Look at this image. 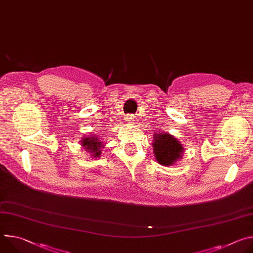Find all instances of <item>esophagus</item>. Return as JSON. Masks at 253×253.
<instances>
[{
	"label": "esophagus",
	"instance_id": "obj_1",
	"mask_svg": "<svg viewBox=\"0 0 253 253\" xmlns=\"http://www.w3.org/2000/svg\"><path fill=\"white\" fill-rule=\"evenodd\" d=\"M125 120H126L127 122L131 123V122H133V121H134V116H133L132 114H129V115H127V116H126Z\"/></svg>",
	"mask_w": 253,
	"mask_h": 253
}]
</instances>
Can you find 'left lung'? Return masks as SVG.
Instances as JSON below:
<instances>
[{
	"label": "left lung",
	"mask_w": 253,
	"mask_h": 253,
	"mask_svg": "<svg viewBox=\"0 0 253 253\" xmlns=\"http://www.w3.org/2000/svg\"><path fill=\"white\" fill-rule=\"evenodd\" d=\"M153 147L157 161L164 166L172 165L177 159L181 158L183 152V147L179 141L167 133H160L155 136Z\"/></svg>",
	"instance_id": "1"
}]
</instances>
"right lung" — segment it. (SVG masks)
Masks as SVG:
<instances>
[{
    "label": "right lung",
    "mask_w": 253,
    "mask_h": 253,
    "mask_svg": "<svg viewBox=\"0 0 253 253\" xmlns=\"http://www.w3.org/2000/svg\"><path fill=\"white\" fill-rule=\"evenodd\" d=\"M82 145L85 147V149H87L89 152L93 153L92 156L94 157H98L101 154V150L100 148L103 147L102 142L99 141L98 138L95 137H87L85 139L82 140Z\"/></svg>",
    "instance_id": "obj_1"
}]
</instances>
